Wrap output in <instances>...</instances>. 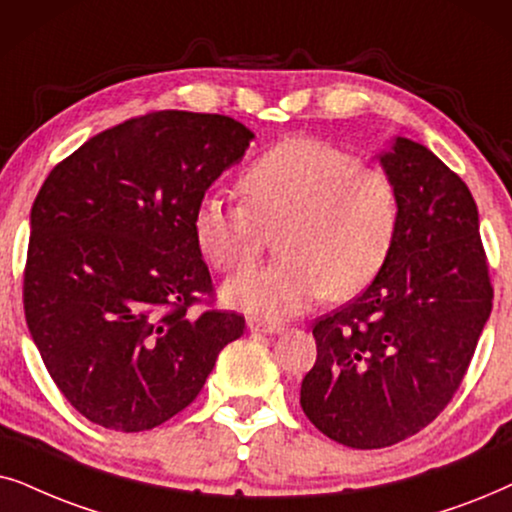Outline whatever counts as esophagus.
<instances>
[{
  "instance_id": "esophagus-1",
  "label": "esophagus",
  "mask_w": 512,
  "mask_h": 512,
  "mask_svg": "<svg viewBox=\"0 0 512 512\" xmlns=\"http://www.w3.org/2000/svg\"><path fill=\"white\" fill-rule=\"evenodd\" d=\"M250 332H262V335H283L288 327L283 323H271V320H262V318H250L248 320Z\"/></svg>"
}]
</instances>
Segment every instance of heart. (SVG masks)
<instances>
[{"instance_id":"b5f03b06","label":"heart","mask_w":512,"mask_h":512,"mask_svg":"<svg viewBox=\"0 0 512 512\" xmlns=\"http://www.w3.org/2000/svg\"><path fill=\"white\" fill-rule=\"evenodd\" d=\"M243 206L203 194L192 215L196 248L231 274L260 255L264 231L281 229L283 262L224 283L234 309L260 318L297 316L325 295L358 297L384 269L398 229L388 175L316 138H285L245 170Z\"/></svg>"}]
</instances>
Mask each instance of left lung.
I'll return each instance as SVG.
<instances>
[{"mask_svg":"<svg viewBox=\"0 0 512 512\" xmlns=\"http://www.w3.org/2000/svg\"><path fill=\"white\" fill-rule=\"evenodd\" d=\"M379 163L398 194L391 255L363 295L316 320L299 391L311 424L353 449L391 447L445 410L494 297L466 182L407 138Z\"/></svg>","mask_w":512,"mask_h":512,"instance_id":"obj_1","label":"left lung"}]
</instances>
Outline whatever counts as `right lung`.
I'll list each match as a JSON object with an SVG mask.
<instances>
[{
	"mask_svg": "<svg viewBox=\"0 0 512 512\" xmlns=\"http://www.w3.org/2000/svg\"><path fill=\"white\" fill-rule=\"evenodd\" d=\"M255 133L222 114L163 109L58 163L30 213L25 320L74 410L109 431L161 426L192 403L245 318L210 295L196 203Z\"/></svg>",
	"mask_w": 512,
	"mask_h": 512,
	"instance_id": "1",
	"label": "right lung"
}]
</instances>
